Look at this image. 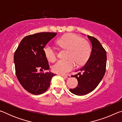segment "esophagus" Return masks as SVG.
<instances>
[{"label": "esophagus", "mask_w": 122, "mask_h": 122, "mask_svg": "<svg viewBox=\"0 0 122 122\" xmlns=\"http://www.w3.org/2000/svg\"><path fill=\"white\" fill-rule=\"evenodd\" d=\"M61 76H62V77H65V78H69L71 77V75H63V74H61Z\"/></svg>", "instance_id": "1"}]
</instances>
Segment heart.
I'll use <instances>...</instances> for the list:
<instances>
[{"mask_svg":"<svg viewBox=\"0 0 122 122\" xmlns=\"http://www.w3.org/2000/svg\"><path fill=\"white\" fill-rule=\"evenodd\" d=\"M59 46L64 50L68 51L65 61H59L52 66V71L57 74L68 73L75 67L83 65L90 56L91 48L87 41L75 34H69L57 40ZM44 53L47 59L54 62L57 59V53L54 47L47 45L44 48Z\"/></svg>","mask_w":122,"mask_h":122,"instance_id":"heart-1","label":"heart"}]
</instances>
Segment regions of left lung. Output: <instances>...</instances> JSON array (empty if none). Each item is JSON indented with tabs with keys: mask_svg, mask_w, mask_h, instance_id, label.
Here are the masks:
<instances>
[{
	"mask_svg": "<svg viewBox=\"0 0 122 122\" xmlns=\"http://www.w3.org/2000/svg\"><path fill=\"white\" fill-rule=\"evenodd\" d=\"M92 44V51L88 61L80 69V72L72 77H75L78 85L75 88L70 89L72 93L81 96L93 91L104 76L106 71L107 52L97 39L88 36Z\"/></svg>",
	"mask_w": 122,
	"mask_h": 122,
	"instance_id": "8db88e82",
	"label": "left lung"
}]
</instances>
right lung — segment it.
Segmentation results:
<instances>
[{
	"mask_svg": "<svg viewBox=\"0 0 122 122\" xmlns=\"http://www.w3.org/2000/svg\"><path fill=\"white\" fill-rule=\"evenodd\" d=\"M56 33L42 32L29 35L21 41L14 55L16 76L28 92L40 95L48 89L56 74L44 72L49 69L44 49ZM39 70L42 72L39 73Z\"/></svg>",
	"mask_w": 122,
	"mask_h": 122,
	"instance_id": "right-lung-1",
	"label": "right lung"
}]
</instances>
